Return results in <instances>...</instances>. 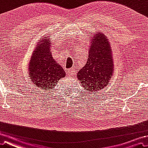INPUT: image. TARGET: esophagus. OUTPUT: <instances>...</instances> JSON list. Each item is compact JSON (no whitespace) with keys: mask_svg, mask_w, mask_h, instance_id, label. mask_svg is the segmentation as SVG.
<instances>
[{"mask_svg":"<svg viewBox=\"0 0 148 148\" xmlns=\"http://www.w3.org/2000/svg\"><path fill=\"white\" fill-rule=\"evenodd\" d=\"M68 73L69 75H71V76H74L75 75V73H76V72H75V70L74 69H69L67 70Z\"/></svg>","mask_w":148,"mask_h":148,"instance_id":"1","label":"esophagus"}]
</instances>
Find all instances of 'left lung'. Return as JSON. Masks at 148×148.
<instances>
[{
    "instance_id": "left-lung-1",
    "label": "left lung",
    "mask_w": 148,
    "mask_h": 148,
    "mask_svg": "<svg viewBox=\"0 0 148 148\" xmlns=\"http://www.w3.org/2000/svg\"><path fill=\"white\" fill-rule=\"evenodd\" d=\"M86 64L78 70L77 77L88 94L98 92L108 85L114 70V56L108 39L101 31L90 36Z\"/></svg>"
}]
</instances>
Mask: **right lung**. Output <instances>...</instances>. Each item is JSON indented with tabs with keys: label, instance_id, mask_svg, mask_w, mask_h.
I'll return each mask as SVG.
<instances>
[{
	"label": "right lung",
	"instance_id": "add662e5",
	"mask_svg": "<svg viewBox=\"0 0 148 148\" xmlns=\"http://www.w3.org/2000/svg\"><path fill=\"white\" fill-rule=\"evenodd\" d=\"M28 73L33 84L45 91L53 89L66 76L62 67L53 58L49 34L41 37L28 64Z\"/></svg>",
	"mask_w": 148,
	"mask_h": 148
}]
</instances>
